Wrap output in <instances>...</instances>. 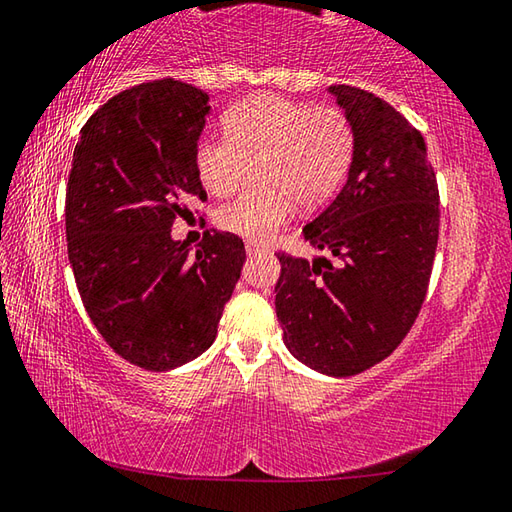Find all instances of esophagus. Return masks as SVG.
<instances>
[{
  "instance_id": "1",
  "label": "esophagus",
  "mask_w": 512,
  "mask_h": 512,
  "mask_svg": "<svg viewBox=\"0 0 512 512\" xmlns=\"http://www.w3.org/2000/svg\"><path fill=\"white\" fill-rule=\"evenodd\" d=\"M245 249H247L249 256H254V254H263L265 245H261V242H254V240H247L245 242Z\"/></svg>"
}]
</instances>
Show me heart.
<instances>
[{
  "label": "heart",
  "instance_id": "b5f03b06",
  "mask_svg": "<svg viewBox=\"0 0 512 512\" xmlns=\"http://www.w3.org/2000/svg\"><path fill=\"white\" fill-rule=\"evenodd\" d=\"M223 137L206 134L195 146V170L206 191H236L256 161L254 188L224 204L215 222L249 240L270 238L292 204L315 209L335 191L353 155V128L337 107H312L276 94L231 105Z\"/></svg>",
  "mask_w": 512,
  "mask_h": 512
}]
</instances>
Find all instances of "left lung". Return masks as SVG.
I'll return each instance as SVG.
<instances>
[{"mask_svg": "<svg viewBox=\"0 0 512 512\" xmlns=\"http://www.w3.org/2000/svg\"><path fill=\"white\" fill-rule=\"evenodd\" d=\"M353 128L342 191L303 227L315 261L279 251L276 317L288 351L348 378L400 346L423 308L438 242V184L423 134L396 107L333 85Z\"/></svg>", "mask_w": 512, "mask_h": 512, "instance_id": "obj_1", "label": "left lung"}]
</instances>
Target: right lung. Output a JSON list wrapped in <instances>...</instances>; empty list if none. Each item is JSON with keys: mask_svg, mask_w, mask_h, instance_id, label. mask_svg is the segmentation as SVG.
I'll use <instances>...</instances> for the list:
<instances>
[{"mask_svg": "<svg viewBox=\"0 0 512 512\" xmlns=\"http://www.w3.org/2000/svg\"><path fill=\"white\" fill-rule=\"evenodd\" d=\"M209 110L182 80L141 83L98 107L74 150L65 227L80 299L112 351L146 371L213 344L247 258L229 231H204L195 256L170 238L177 215L206 200L195 146Z\"/></svg>", "mask_w": 512, "mask_h": 512, "instance_id": "right-lung-1", "label": "right lung"}]
</instances>
